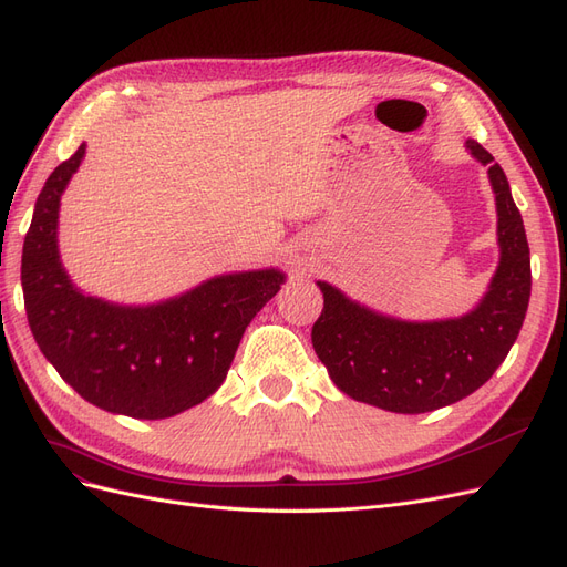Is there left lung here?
Instances as JSON below:
<instances>
[{"instance_id":"1","label":"left lung","mask_w":567,"mask_h":567,"mask_svg":"<svg viewBox=\"0 0 567 567\" xmlns=\"http://www.w3.org/2000/svg\"><path fill=\"white\" fill-rule=\"evenodd\" d=\"M473 156L489 165L499 215L502 260L487 296L461 319L411 323L375 315L319 281L323 310L312 346L331 381L357 402L394 414H423L468 398L499 369L527 312L532 271L520 210L504 169L475 140Z\"/></svg>"}]
</instances>
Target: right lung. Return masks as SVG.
Here are the masks:
<instances>
[{"label": "right lung", "instance_id": "add662e5", "mask_svg": "<svg viewBox=\"0 0 567 567\" xmlns=\"http://www.w3.org/2000/svg\"><path fill=\"white\" fill-rule=\"evenodd\" d=\"M84 144L44 182L23 244L30 331L80 398L132 419H167L200 404L227 379L250 319L279 293L277 269L227 274L151 307L84 298L56 250L59 200Z\"/></svg>", "mask_w": 567, "mask_h": 567}]
</instances>
